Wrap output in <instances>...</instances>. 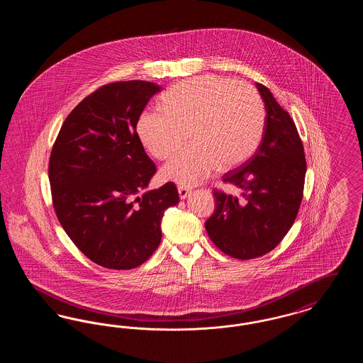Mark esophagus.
<instances>
[{
	"mask_svg": "<svg viewBox=\"0 0 363 363\" xmlns=\"http://www.w3.org/2000/svg\"><path fill=\"white\" fill-rule=\"evenodd\" d=\"M178 193H179V199H181V200H185L188 196H190L191 189L186 188V186H179V188H178Z\"/></svg>",
	"mask_w": 363,
	"mask_h": 363,
	"instance_id": "esophagus-1",
	"label": "esophagus"
}]
</instances>
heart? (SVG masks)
Listing matches in <instances>:
<instances>
[{
	"label": "heart",
	"instance_id": "heart-1",
	"mask_svg": "<svg viewBox=\"0 0 363 363\" xmlns=\"http://www.w3.org/2000/svg\"><path fill=\"white\" fill-rule=\"evenodd\" d=\"M162 104L164 110H145L138 117L144 147L166 160L184 145L188 130L194 143L163 167L166 181L193 186L216 167L241 164L259 147L265 111L257 89L247 83L200 76L170 88Z\"/></svg>",
	"mask_w": 363,
	"mask_h": 363
}]
</instances>
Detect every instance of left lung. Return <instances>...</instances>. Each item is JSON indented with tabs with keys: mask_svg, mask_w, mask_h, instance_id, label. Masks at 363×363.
<instances>
[{
	"mask_svg": "<svg viewBox=\"0 0 363 363\" xmlns=\"http://www.w3.org/2000/svg\"><path fill=\"white\" fill-rule=\"evenodd\" d=\"M265 106L264 132L256 152L223 175L243 190L242 200L213 189L216 208L206 222L211 241L234 259L261 257L291 228L303 197L306 159L290 114L271 91L256 84Z\"/></svg>",
	"mask_w": 363,
	"mask_h": 363,
	"instance_id": "1",
	"label": "left lung"
}]
</instances>
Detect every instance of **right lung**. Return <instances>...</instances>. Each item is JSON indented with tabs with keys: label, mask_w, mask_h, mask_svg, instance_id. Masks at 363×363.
Returning <instances> with one entry per match:
<instances>
[{
	"label": "right lung",
	"mask_w": 363,
	"mask_h": 363,
	"mask_svg": "<svg viewBox=\"0 0 363 363\" xmlns=\"http://www.w3.org/2000/svg\"><path fill=\"white\" fill-rule=\"evenodd\" d=\"M160 89L143 80L99 86L70 111L52 145L55 215L77 249L108 269H133L150 259L164 211L179 201L174 182L138 196L156 166L136 126Z\"/></svg>",
	"instance_id": "add662e5"
}]
</instances>
